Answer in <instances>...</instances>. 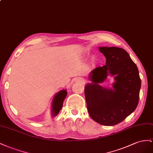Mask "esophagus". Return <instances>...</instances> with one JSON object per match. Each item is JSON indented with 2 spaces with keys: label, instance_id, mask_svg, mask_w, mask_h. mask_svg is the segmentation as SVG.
<instances>
[{
  "label": "esophagus",
  "instance_id": "esophagus-1",
  "mask_svg": "<svg viewBox=\"0 0 153 153\" xmlns=\"http://www.w3.org/2000/svg\"><path fill=\"white\" fill-rule=\"evenodd\" d=\"M76 81L79 82H81V83H82V82H85V80L82 79V78H78V79H77Z\"/></svg>",
  "mask_w": 153,
  "mask_h": 153
}]
</instances>
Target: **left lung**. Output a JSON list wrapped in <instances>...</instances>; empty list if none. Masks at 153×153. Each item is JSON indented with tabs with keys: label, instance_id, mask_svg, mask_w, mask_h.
<instances>
[{
	"label": "left lung",
	"instance_id": "1",
	"mask_svg": "<svg viewBox=\"0 0 153 153\" xmlns=\"http://www.w3.org/2000/svg\"><path fill=\"white\" fill-rule=\"evenodd\" d=\"M106 57V65L91 71V81L85 87L87 110L91 119L104 126H114L123 122L135 110L141 87L138 70L129 54L116 47H101ZM109 74L114 76L113 89L99 85Z\"/></svg>",
	"mask_w": 153,
	"mask_h": 153
}]
</instances>
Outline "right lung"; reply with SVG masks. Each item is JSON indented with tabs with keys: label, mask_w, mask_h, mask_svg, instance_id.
<instances>
[{
	"label": "right lung",
	"mask_w": 153,
	"mask_h": 153,
	"mask_svg": "<svg viewBox=\"0 0 153 153\" xmlns=\"http://www.w3.org/2000/svg\"><path fill=\"white\" fill-rule=\"evenodd\" d=\"M67 91L66 90H62L56 94L52 102V115L53 117L57 115L63 107V101L67 97Z\"/></svg>",
	"instance_id": "add662e5"
}]
</instances>
